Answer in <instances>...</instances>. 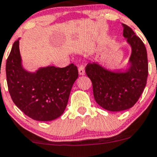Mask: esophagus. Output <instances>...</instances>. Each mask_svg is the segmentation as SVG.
I'll list each match as a JSON object with an SVG mask.
<instances>
[{"mask_svg":"<svg viewBox=\"0 0 157 157\" xmlns=\"http://www.w3.org/2000/svg\"><path fill=\"white\" fill-rule=\"evenodd\" d=\"M78 69L79 75H84L85 74V67H84L83 65H79Z\"/></svg>","mask_w":157,"mask_h":157,"instance_id":"34e87169","label":"esophagus"}]
</instances>
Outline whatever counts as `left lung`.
<instances>
[{
	"instance_id": "1",
	"label": "left lung",
	"mask_w": 157,
	"mask_h": 157,
	"mask_svg": "<svg viewBox=\"0 0 157 157\" xmlns=\"http://www.w3.org/2000/svg\"><path fill=\"white\" fill-rule=\"evenodd\" d=\"M122 26L123 36L132 47L130 68L125 72H112L94 62L85 67L96 102L103 109L113 112L125 110L136 103L146 86L148 75L144 44L130 27L125 24Z\"/></svg>"
}]
</instances>
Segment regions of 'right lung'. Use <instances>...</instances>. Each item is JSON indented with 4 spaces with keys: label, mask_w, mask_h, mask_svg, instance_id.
<instances>
[{
    "label": "right lung",
    "mask_w": 157,
    "mask_h": 157,
    "mask_svg": "<svg viewBox=\"0 0 157 157\" xmlns=\"http://www.w3.org/2000/svg\"><path fill=\"white\" fill-rule=\"evenodd\" d=\"M6 75L16 106L32 119L51 121L63 113L78 72L73 63L64 68H41L35 73L27 72L21 64L17 40L6 59Z\"/></svg>",
    "instance_id": "1"
}]
</instances>
